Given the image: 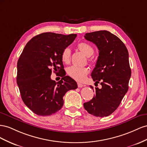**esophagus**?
<instances>
[{
	"label": "esophagus",
	"mask_w": 147,
	"mask_h": 147,
	"mask_svg": "<svg viewBox=\"0 0 147 147\" xmlns=\"http://www.w3.org/2000/svg\"><path fill=\"white\" fill-rule=\"evenodd\" d=\"M78 87H79V88H81V87L84 86L82 84H81L80 82H78Z\"/></svg>",
	"instance_id": "1"
}]
</instances>
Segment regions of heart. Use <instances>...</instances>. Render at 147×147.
Instances as JSON below:
<instances>
[{
    "label": "heart",
    "mask_w": 147,
    "mask_h": 147,
    "mask_svg": "<svg viewBox=\"0 0 147 147\" xmlns=\"http://www.w3.org/2000/svg\"><path fill=\"white\" fill-rule=\"evenodd\" d=\"M78 48L87 57L93 55L94 49L92 46L87 42H80L78 44ZM61 60L65 63H68L71 58V50L69 47H66L62 51L61 55ZM89 73V69L87 67L78 66L73 65L67 69V73L69 76L75 80L82 81L84 80L88 73Z\"/></svg>",
    "instance_id": "1"
}]
</instances>
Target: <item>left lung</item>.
<instances>
[{
  "label": "left lung",
  "instance_id": "1",
  "mask_svg": "<svg viewBox=\"0 0 147 147\" xmlns=\"http://www.w3.org/2000/svg\"><path fill=\"white\" fill-rule=\"evenodd\" d=\"M84 37L99 50L91 76L95 84L100 82L102 88L95 87V95L90 101L84 103V107L90 115L103 118L118 108L128 90L131 76L129 53L121 40L108 31L86 33Z\"/></svg>",
  "mask_w": 147,
  "mask_h": 147
}]
</instances>
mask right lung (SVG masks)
<instances>
[{
  "label": "right lung",
  "mask_w": 147,
  "mask_h": 147,
  "mask_svg": "<svg viewBox=\"0 0 147 147\" xmlns=\"http://www.w3.org/2000/svg\"><path fill=\"white\" fill-rule=\"evenodd\" d=\"M76 36L44 32L32 37L24 48L17 63L16 82L23 102L35 114L55 113L63 105L66 92L77 89L76 82L64 74L58 82L50 78L52 69L61 72L64 68L62 51Z\"/></svg>",
  "instance_id": "right-lung-1"
}]
</instances>
